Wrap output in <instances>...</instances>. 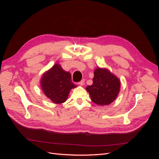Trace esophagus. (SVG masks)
Wrapping results in <instances>:
<instances>
[{"mask_svg": "<svg viewBox=\"0 0 159 159\" xmlns=\"http://www.w3.org/2000/svg\"><path fill=\"white\" fill-rule=\"evenodd\" d=\"M84 82H85L84 80H81V81H80V82H78V84H79L80 85H84Z\"/></svg>", "mask_w": 159, "mask_h": 159, "instance_id": "34e87169", "label": "esophagus"}]
</instances>
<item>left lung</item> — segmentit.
<instances>
[{
	"mask_svg": "<svg viewBox=\"0 0 159 159\" xmlns=\"http://www.w3.org/2000/svg\"><path fill=\"white\" fill-rule=\"evenodd\" d=\"M120 81L107 69L97 68L94 71L93 84L86 88L92 102L99 105L111 103L120 89Z\"/></svg>",
	"mask_w": 159,
	"mask_h": 159,
	"instance_id": "obj_1",
	"label": "left lung"
}]
</instances>
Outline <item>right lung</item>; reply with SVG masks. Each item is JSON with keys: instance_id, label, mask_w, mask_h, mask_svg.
Returning a JSON list of instances; mask_svg holds the SVG:
<instances>
[{"instance_id": "right-lung-1", "label": "right lung", "mask_w": 159, "mask_h": 159, "mask_svg": "<svg viewBox=\"0 0 159 159\" xmlns=\"http://www.w3.org/2000/svg\"><path fill=\"white\" fill-rule=\"evenodd\" d=\"M40 83L46 97L57 104L65 102L71 89L76 87L71 80V74L58 64L43 74Z\"/></svg>"}]
</instances>
